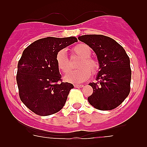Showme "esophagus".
I'll return each mask as SVG.
<instances>
[{"instance_id":"esophagus-1","label":"esophagus","mask_w":147,"mask_h":147,"mask_svg":"<svg viewBox=\"0 0 147 147\" xmlns=\"http://www.w3.org/2000/svg\"><path fill=\"white\" fill-rule=\"evenodd\" d=\"M74 87L75 88H83V87H84V85H74Z\"/></svg>"}]
</instances>
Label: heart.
Segmentation results:
<instances>
[{"label": "heart", "mask_w": 147, "mask_h": 147, "mask_svg": "<svg viewBox=\"0 0 147 147\" xmlns=\"http://www.w3.org/2000/svg\"><path fill=\"white\" fill-rule=\"evenodd\" d=\"M72 53L82 57L78 63L79 69L65 76V80L71 83H81L88 80L91 74H96L99 70V63L96 59L90 57L91 49L85 44H78L72 49ZM56 64L60 71L67 74L71 71L70 59L65 51L61 49L55 56Z\"/></svg>", "instance_id": "heart-1"}]
</instances>
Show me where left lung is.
Masks as SVG:
<instances>
[{"instance_id":"obj_1","label":"left lung","mask_w":147,"mask_h":147,"mask_svg":"<svg viewBox=\"0 0 147 147\" xmlns=\"http://www.w3.org/2000/svg\"><path fill=\"white\" fill-rule=\"evenodd\" d=\"M78 39L94 51L99 63L97 82L89 84L93 92L88 98V102L97 110L116 108L130 92L129 57L120 44L105 35H82Z\"/></svg>"}]
</instances>
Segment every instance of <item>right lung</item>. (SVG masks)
Wrapping results in <instances>:
<instances>
[{"instance_id":"1","label":"right lung","mask_w":147,"mask_h":147,"mask_svg":"<svg viewBox=\"0 0 147 147\" xmlns=\"http://www.w3.org/2000/svg\"><path fill=\"white\" fill-rule=\"evenodd\" d=\"M75 42L77 39L74 37H49L36 40L23 51L16 76L19 96L35 114L52 115L65 104L74 85L62 81L55 56Z\"/></svg>"}]
</instances>
